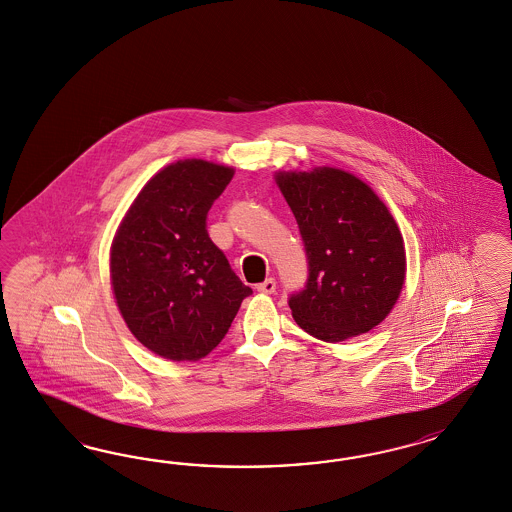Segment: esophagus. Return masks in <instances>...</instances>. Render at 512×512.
<instances>
[{"label": "esophagus", "instance_id": "esophagus-1", "mask_svg": "<svg viewBox=\"0 0 512 512\" xmlns=\"http://www.w3.org/2000/svg\"><path fill=\"white\" fill-rule=\"evenodd\" d=\"M257 291H259V293H264V295H272V293H276V279H264L263 283H259V285H257Z\"/></svg>", "mask_w": 512, "mask_h": 512}]
</instances>
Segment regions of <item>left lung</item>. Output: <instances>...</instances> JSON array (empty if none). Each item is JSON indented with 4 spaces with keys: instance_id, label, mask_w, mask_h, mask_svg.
Wrapping results in <instances>:
<instances>
[{
    "instance_id": "1",
    "label": "left lung",
    "mask_w": 512,
    "mask_h": 512,
    "mask_svg": "<svg viewBox=\"0 0 512 512\" xmlns=\"http://www.w3.org/2000/svg\"><path fill=\"white\" fill-rule=\"evenodd\" d=\"M308 259L304 289L289 296L296 325L319 340H347L379 325L405 278L400 229L357 176L340 169L279 172Z\"/></svg>"
}]
</instances>
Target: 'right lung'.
I'll return each instance as SVG.
<instances>
[{
	"label": "right lung",
	"mask_w": 512,
	"mask_h": 512,
	"mask_svg": "<svg viewBox=\"0 0 512 512\" xmlns=\"http://www.w3.org/2000/svg\"><path fill=\"white\" fill-rule=\"evenodd\" d=\"M234 171L202 159L172 163L142 187L110 251L118 308L135 338L169 360L206 357L251 295L206 231Z\"/></svg>",
	"instance_id": "obj_1"
}]
</instances>
